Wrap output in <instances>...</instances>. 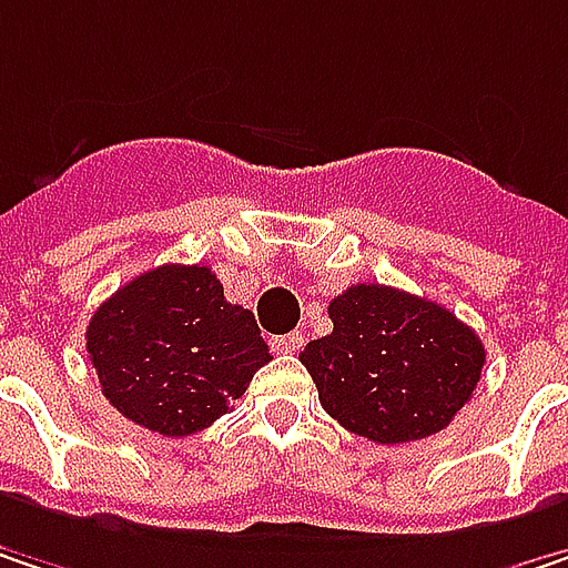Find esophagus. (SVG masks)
Returning <instances> with one entry per match:
<instances>
[{"label":"esophagus","instance_id":"1","mask_svg":"<svg viewBox=\"0 0 568 568\" xmlns=\"http://www.w3.org/2000/svg\"><path fill=\"white\" fill-rule=\"evenodd\" d=\"M298 347H302V335H298V332L273 337V351H276V354H295Z\"/></svg>","mask_w":568,"mask_h":568}]
</instances>
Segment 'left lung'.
<instances>
[{
    "mask_svg": "<svg viewBox=\"0 0 568 568\" xmlns=\"http://www.w3.org/2000/svg\"><path fill=\"white\" fill-rule=\"evenodd\" d=\"M328 315L332 335L298 357L325 413L354 436L381 445L436 436L481 381V337L429 298L357 283Z\"/></svg>",
    "mask_w": 568,
    "mask_h": 568,
    "instance_id": "obj_1",
    "label": "left lung"
}]
</instances>
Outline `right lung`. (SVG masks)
I'll return each mask as SVG.
<instances>
[{
    "instance_id": "1",
    "label": "right lung",
    "mask_w": 568,
    "mask_h": 568,
    "mask_svg": "<svg viewBox=\"0 0 568 568\" xmlns=\"http://www.w3.org/2000/svg\"><path fill=\"white\" fill-rule=\"evenodd\" d=\"M87 354L103 396L169 438L207 429L273 361L253 312L207 266L181 263L116 288L87 325Z\"/></svg>"
}]
</instances>
